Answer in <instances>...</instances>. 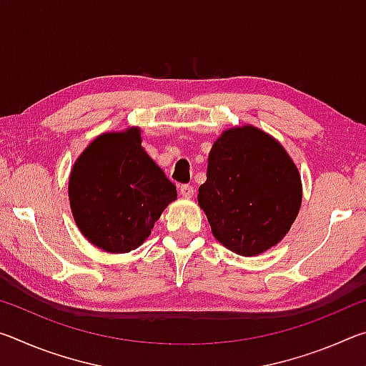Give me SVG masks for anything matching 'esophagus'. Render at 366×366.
I'll use <instances>...</instances> for the list:
<instances>
[{"label":"esophagus","mask_w":366,"mask_h":366,"mask_svg":"<svg viewBox=\"0 0 366 366\" xmlns=\"http://www.w3.org/2000/svg\"><path fill=\"white\" fill-rule=\"evenodd\" d=\"M179 194H181L184 198H192L195 194V190L190 184H182L181 187H179Z\"/></svg>","instance_id":"obj_1"}]
</instances>
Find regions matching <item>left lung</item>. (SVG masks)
<instances>
[{
	"label": "left lung",
	"instance_id": "8db88e82",
	"mask_svg": "<svg viewBox=\"0 0 366 366\" xmlns=\"http://www.w3.org/2000/svg\"><path fill=\"white\" fill-rule=\"evenodd\" d=\"M300 203L299 169L271 135L242 126L214 142L198 205L226 249L255 257L274 247L289 232Z\"/></svg>",
	"mask_w": 366,
	"mask_h": 366
}]
</instances>
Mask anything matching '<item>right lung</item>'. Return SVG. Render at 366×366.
<instances>
[{
    "label": "right lung",
    "instance_id": "obj_1",
    "mask_svg": "<svg viewBox=\"0 0 366 366\" xmlns=\"http://www.w3.org/2000/svg\"><path fill=\"white\" fill-rule=\"evenodd\" d=\"M176 198V185L142 147L139 127L98 135L71 171L76 224L89 242L109 253H127L144 244Z\"/></svg>",
    "mask_w": 366,
    "mask_h": 366
}]
</instances>
